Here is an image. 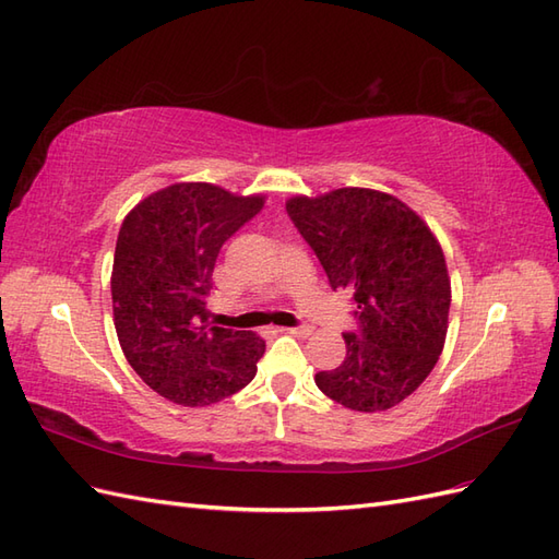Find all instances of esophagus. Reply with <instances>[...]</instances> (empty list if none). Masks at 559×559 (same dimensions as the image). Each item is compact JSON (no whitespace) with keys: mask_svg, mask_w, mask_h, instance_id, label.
<instances>
[{"mask_svg":"<svg viewBox=\"0 0 559 559\" xmlns=\"http://www.w3.org/2000/svg\"><path fill=\"white\" fill-rule=\"evenodd\" d=\"M287 334H292V336H310L312 334V330L308 324H304V326H287V330H284Z\"/></svg>","mask_w":559,"mask_h":559,"instance_id":"34e87169","label":"esophagus"}]
</instances>
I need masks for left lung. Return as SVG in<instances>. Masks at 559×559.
<instances>
[{"mask_svg":"<svg viewBox=\"0 0 559 559\" xmlns=\"http://www.w3.org/2000/svg\"><path fill=\"white\" fill-rule=\"evenodd\" d=\"M287 213L332 289L356 301L346 358L316 374L318 389L348 411H389L425 382L445 344L451 277L439 239L401 199L365 187L294 197Z\"/></svg>","mask_w":559,"mask_h":559,"instance_id":"left-lung-1","label":"left lung"}]
</instances>
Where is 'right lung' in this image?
<instances>
[{
  "label": "right lung",
  "instance_id": "right-lung-1",
  "mask_svg": "<svg viewBox=\"0 0 559 559\" xmlns=\"http://www.w3.org/2000/svg\"><path fill=\"white\" fill-rule=\"evenodd\" d=\"M209 182H177L148 194L120 225L114 324L132 370L158 396L203 407L255 377L265 342L211 322L206 296L223 243L263 209Z\"/></svg>",
  "mask_w": 559,
  "mask_h": 559
}]
</instances>
